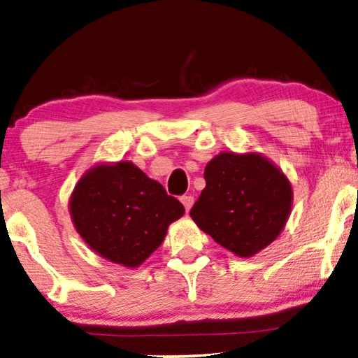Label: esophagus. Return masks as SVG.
Wrapping results in <instances>:
<instances>
[{"label":"esophagus","mask_w":358,"mask_h":358,"mask_svg":"<svg viewBox=\"0 0 358 358\" xmlns=\"http://www.w3.org/2000/svg\"><path fill=\"white\" fill-rule=\"evenodd\" d=\"M181 202H183L186 212H189V209L194 204V197L193 196H183V197H181Z\"/></svg>","instance_id":"obj_1"}]
</instances>
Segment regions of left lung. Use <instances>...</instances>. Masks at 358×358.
I'll return each instance as SVG.
<instances>
[{"mask_svg":"<svg viewBox=\"0 0 358 358\" xmlns=\"http://www.w3.org/2000/svg\"><path fill=\"white\" fill-rule=\"evenodd\" d=\"M206 188L189 215L202 231L238 257H252L280 236L292 188L259 152H220L206 165Z\"/></svg>","mask_w":358,"mask_h":358,"instance_id":"left-lung-1","label":"left lung"}]
</instances>
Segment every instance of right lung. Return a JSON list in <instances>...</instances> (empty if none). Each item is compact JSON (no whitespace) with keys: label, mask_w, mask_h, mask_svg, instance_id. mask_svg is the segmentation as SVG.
Returning <instances> with one entry per match:
<instances>
[{"label":"right lung","mask_w":358,"mask_h":358,"mask_svg":"<svg viewBox=\"0 0 358 358\" xmlns=\"http://www.w3.org/2000/svg\"><path fill=\"white\" fill-rule=\"evenodd\" d=\"M69 210L77 233L96 254L136 268L161 246L185 207L135 164L120 161L83 173Z\"/></svg>","instance_id":"obj_1"}]
</instances>
